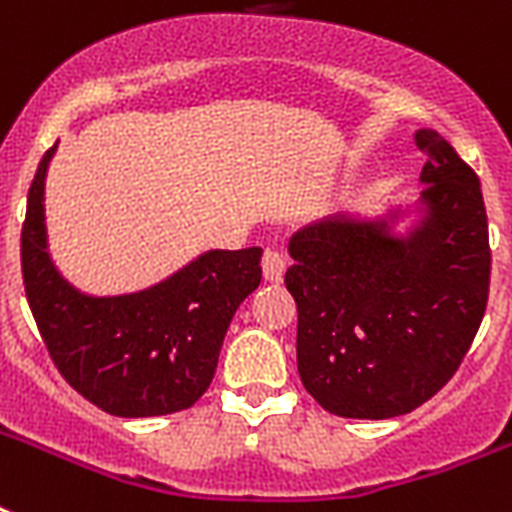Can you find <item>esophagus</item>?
Wrapping results in <instances>:
<instances>
[{"instance_id":"obj_1","label":"esophagus","mask_w":512,"mask_h":512,"mask_svg":"<svg viewBox=\"0 0 512 512\" xmlns=\"http://www.w3.org/2000/svg\"><path fill=\"white\" fill-rule=\"evenodd\" d=\"M284 268H287V257L281 255L279 249H265V255H263L265 281H281V279H284Z\"/></svg>"}]
</instances>
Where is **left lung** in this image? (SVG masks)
<instances>
[{"mask_svg": "<svg viewBox=\"0 0 512 512\" xmlns=\"http://www.w3.org/2000/svg\"><path fill=\"white\" fill-rule=\"evenodd\" d=\"M417 146L430 217L412 239L332 220L289 241L297 372L337 417L385 420L425 404L484 321L492 249L478 175L438 132H417Z\"/></svg>", "mask_w": 512, "mask_h": 512, "instance_id": "left-lung-1", "label": "left lung"}]
</instances>
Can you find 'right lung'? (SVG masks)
Here are the masks:
<instances>
[{
  "mask_svg": "<svg viewBox=\"0 0 512 512\" xmlns=\"http://www.w3.org/2000/svg\"><path fill=\"white\" fill-rule=\"evenodd\" d=\"M52 151L31 180L20 231L28 308L52 364L76 393L114 417L188 409L215 377L233 313L260 284L263 249L207 252L138 295H82L47 255L42 193Z\"/></svg>",
  "mask_w": 512,
  "mask_h": 512,
  "instance_id": "add662e5",
  "label": "right lung"
}]
</instances>
